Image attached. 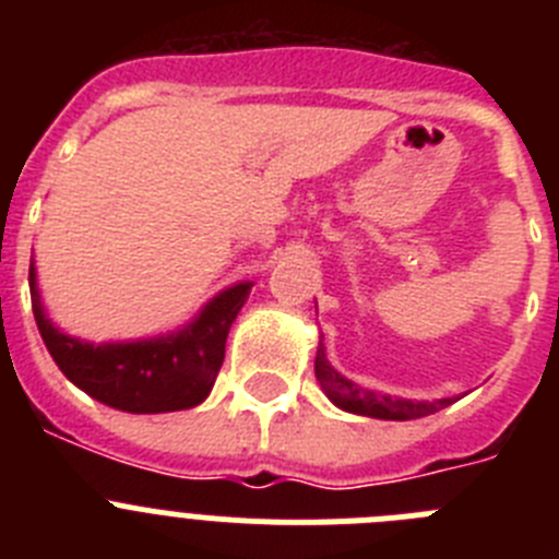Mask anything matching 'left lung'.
<instances>
[{"instance_id": "obj_1", "label": "left lung", "mask_w": 559, "mask_h": 559, "mask_svg": "<svg viewBox=\"0 0 559 559\" xmlns=\"http://www.w3.org/2000/svg\"><path fill=\"white\" fill-rule=\"evenodd\" d=\"M316 380L319 386L324 389L335 406L344 408L349 414H360V417H374V419H417L428 417V414H437L439 408H448L453 403V397L442 400H406V397H392V394H380L372 389H364L358 383H353L349 378H344L341 372H335L330 367L324 347L319 344L316 349Z\"/></svg>"}]
</instances>
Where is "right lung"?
<instances>
[{
	"label": "right lung",
	"mask_w": 559,
	"mask_h": 559,
	"mask_svg": "<svg viewBox=\"0 0 559 559\" xmlns=\"http://www.w3.org/2000/svg\"><path fill=\"white\" fill-rule=\"evenodd\" d=\"M251 283L221 290L201 313L170 335L122 344H88L61 333L44 313L29 263V299L49 355L78 389L106 406L131 414L181 412L204 403L224 364L226 335L249 299Z\"/></svg>",
	"instance_id": "1"
}]
</instances>
